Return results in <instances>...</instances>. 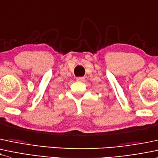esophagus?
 I'll use <instances>...</instances> for the list:
<instances>
[{"instance_id":"obj_1","label":"esophagus","mask_w":158,"mask_h":158,"mask_svg":"<svg viewBox=\"0 0 158 158\" xmlns=\"http://www.w3.org/2000/svg\"><path fill=\"white\" fill-rule=\"evenodd\" d=\"M85 77H77V81H85Z\"/></svg>"}]
</instances>
